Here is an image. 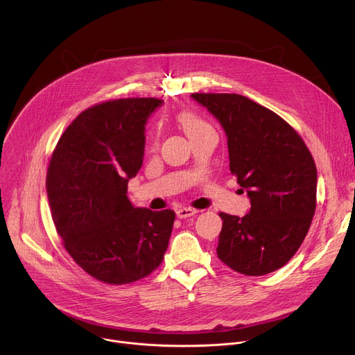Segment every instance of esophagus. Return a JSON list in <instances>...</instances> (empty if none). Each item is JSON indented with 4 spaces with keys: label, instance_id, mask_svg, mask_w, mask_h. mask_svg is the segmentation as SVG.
Wrapping results in <instances>:
<instances>
[{
    "label": "esophagus",
    "instance_id": "obj_1",
    "mask_svg": "<svg viewBox=\"0 0 355 355\" xmlns=\"http://www.w3.org/2000/svg\"><path fill=\"white\" fill-rule=\"evenodd\" d=\"M196 212H198V211H196V209H192V208H178V209L175 211L177 216H178L180 219H184V218H189V216H193Z\"/></svg>",
    "mask_w": 355,
    "mask_h": 355
}]
</instances>
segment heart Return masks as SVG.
Wrapping results in <instances>:
<instances>
[{"mask_svg":"<svg viewBox=\"0 0 355 355\" xmlns=\"http://www.w3.org/2000/svg\"><path fill=\"white\" fill-rule=\"evenodd\" d=\"M178 122L182 126L184 132L188 135V137L195 135V133H198L202 129L208 128V125L204 121H202L200 118H198L196 115L191 114V112H181L178 115Z\"/></svg>","mask_w":355,"mask_h":355,"instance_id":"obj_1","label":"heart"}]
</instances>
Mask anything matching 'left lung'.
<instances>
[{
	"instance_id": "8db88e82",
	"label": "left lung",
	"mask_w": 355,
	"mask_h": 355,
	"mask_svg": "<svg viewBox=\"0 0 355 355\" xmlns=\"http://www.w3.org/2000/svg\"><path fill=\"white\" fill-rule=\"evenodd\" d=\"M220 123L229 166L251 208L220 214L218 257L244 275L284 267L297 251L316 209L318 171L302 137L277 114L239 94H191Z\"/></svg>"
}]
</instances>
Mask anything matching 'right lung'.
Wrapping results in <instances>:
<instances>
[{
  "label": "right lung",
  "instance_id": "1",
  "mask_svg": "<svg viewBox=\"0 0 355 355\" xmlns=\"http://www.w3.org/2000/svg\"><path fill=\"white\" fill-rule=\"evenodd\" d=\"M164 101L125 98L81 112L50 159L46 192L56 230L73 260L112 285L155 271L175 214L135 208L128 182L143 164L146 123Z\"/></svg>",
  "mask_w": 355,
  "mask_h": 355
}]
</instances>
